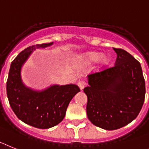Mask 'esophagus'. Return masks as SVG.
Masks as SVG:
<instances>
[{"mask_svg":"<svg viewBox=\"0 0 149 149\" xmlns=\"http://www.w3.org/2000/svg\"><path fill=\"white\" fill-rule=\"evenodd\" d=\"M78 86L79 87L80 90H83V88H85V83L84 82H79Z\"/></svg>","mask_w":149,"mask_h":149,"instance_id":"obj_1","label":"esophagus"}]
</instances>
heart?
<instances>
[{"label": "heart", "instance_id": "1", "mask_svg": "<svg viewBox=\"0 0 149 149\" xmlns=\"http://www.w3.org/2000/svg\"><path fill=\"white\" fill-rule=\"evenodd\" d=\"M81 61L84 64H91L97 61L100 67L107 65L109 62V57L106 54L100 55V53L96 52H90L85 53L81 56Z\"/></svg>", "mask_w": 149, "mask_h": 149}]
</instances>
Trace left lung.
<instances>
[{
    "label": "left lung",
    "instance_id": "left-lung-1",
    "mask_svg": "<svg viewBox=\"0 0 149 149\" xmlns=\"http://www.w3.org/2000/svg\"><path fill=\"white\" fill-rule=\"evenodd\" d=\"M115 66L88 76L86 112L95 126L121 128L134 121L143 107L146 85L140 63L125 50L113 48Z\"/></svg>",
    "mask_w": 149,
    "mask_h": 149
}]
</instances>
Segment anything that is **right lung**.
<instances>
[{"label":"right lung","mask_w":149,"mask_h":149,"mask_svg":"<svg viewBox=\"0 0 149 149\" xmlns=\"http://www.w3.org/2000/svg\"><path fill=\"white\" fill-rule=\"evenodd\" d=\"M53 42L29 46L21 52L10 65L6 82V94L10 105L21 121L40 129L58 125L64 119L70 102L80 91L74 84L53 85L42 91L27 87L21 71L31 54L36 49L52 46Z\"/></svg>","instance_id":"obj_1"}]
</instances>
